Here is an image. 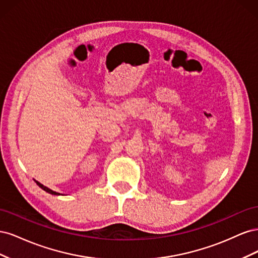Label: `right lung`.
<instances>
[{
	"instance_id": "1",
	"label": "right lung",
	"mask_w": 258,
	"mask_h": 258,
	"mask_svg": "<svg viewBox=\"0 0 258 258\" xmlns=\"http://www.w3.org/2000/svg\"><path fill=\"white\" fill-rule=\"evenodd\" d=\"M35 183L38 185V186H40L41 187V188L43 189V190H45V191H47L48 194H51V195H60L59 192H56V191H53V190H51V189H49V188H47V187H46V186H44L43 184H41V183H38L37 181H35Z\"/></svg>"
}]
</instances>
